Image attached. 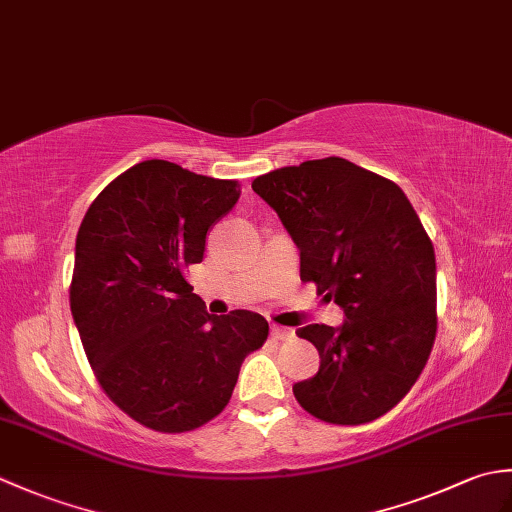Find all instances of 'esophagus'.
<instances>
[{"mask_svg": "<svg viewBox=\"0 0 512 512\" xmlns=\"http://www.w3.org/2000/svg\"><path fill=\"white\" fill-rule=\"evenodd\" d=\"M270 336L277 341H288L295 336V332H292L290 328H281V325H273V328H270Z\"/></svg>", "mask_w": 512, "mask_h": 512, "instance_id": "esophagus-1", "label": "esophagus"}]
</instances>
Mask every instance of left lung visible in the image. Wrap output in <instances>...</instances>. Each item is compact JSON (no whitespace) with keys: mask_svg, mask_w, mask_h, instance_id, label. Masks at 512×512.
Instances as JSON below:
<instances>
[{"mask_svg":"<svg viewBox=\"0 0 512 512\" xmlns=\"http://www.w3.org/2000/svg\"><path fill=\"white\" fill-rule=\"evenodd\" d=\"M301 255V281L345 312L341 328L312 323L301 339L319 372L292 391L314 418L363 424L394 409L436 341V253L396 182L345 158L306 160L253 180Z\"/></svg>","mask_w":512,"mask_h":512,"instance_id":"1","label":"left lung"}]
</instances>
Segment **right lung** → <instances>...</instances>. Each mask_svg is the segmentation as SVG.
I'll return each instance as SVG.
<instances>
[{"label": "right lung", "instance_id": "obj_1", "mask_svg": "<svg viewBox=\"0 0 512 512\" xmlns=\"http://www.w3.org/2000/svg\"><path fill=\"white\" fill-rule=\"evenodd\" d=\"M237 198L235 180L145 160L107 184L83 217L70 310L107 398L143 427L184 433L213 420L244 358L268 339L262 314L215 317L184 279Z\"/></svg>", "mask_w": 512, "mask_h": 512}]
</instances>
